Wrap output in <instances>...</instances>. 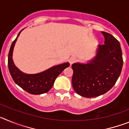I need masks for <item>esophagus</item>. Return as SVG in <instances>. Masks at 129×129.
<instances>
[{
  "instance_id": "obj_1",
  "label": "esophagus",
  "mask_w": 129,
  "mask_h": 129,
  "mask_svg": "<svg viewBox=\"0 0 129 129\" xmlns=\"http://www.w3.org/2000/svg\"><path fill=\"white\" fill-rule=\"evenodd\" d=\"M76 58L74 57H71L69 59V60H68V61H69L70 64H72L74 62H76Z\"/></svg>"
}]
</instances>
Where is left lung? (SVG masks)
I'll return each mask as SVG.
<instances>
[{
	"mask_svg": "<svg viewBox=\"0 0 129 129\" xmlns=\"http://www.w3.org/2000/svg\"><path fill=\"white\" fill-rule=\"evenodd\" d=\"M105 44L99 45L96 56L86 64H73L72 86L85 98L105 94L115 85L123 67L122 51L118 40L109 33L101 31Z\"/></svg>",
	"mask_w": 129,
	"mask_h": 129,
	"instance_id": "1",
	"label": "left lung"
}]
</instances>
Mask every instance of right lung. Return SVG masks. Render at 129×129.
Wrapping results in <instances>:
<instances>
[{"mask_svg": "<svg viewBox=\"0 0 129 129\" xmlns=\"http://www.w3.org/2000/svg\"><path fill=\"white\" fill-rule=\"evenodd\" d=\"M21 31L11 44L8 53V68L10 74L15 83L29 94L38 95L46 93L53 86L57 77L69 67L70 64L68 62L61 64L35 74H27L22 72L15 67L12 59L13 48Z\"/></svg>", "mask_w": 129, "mask_h": 129, "instance_id": "add662e5", "label": "right lung"}]
</instances>
